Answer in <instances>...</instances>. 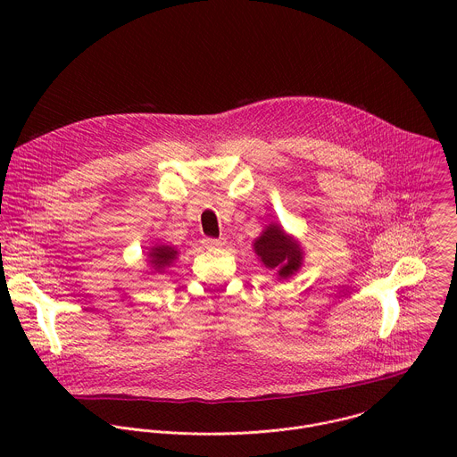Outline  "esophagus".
I'll use <instances>...</instances> for the list:
<instances>
[{
    "label": "esophagus",
    "mask_w": 457,
    "mask_h": 457,
    "mask_svg": "<svg viewBox=\"0 0 457 457\" xmlns=\"http://www.w3.org/2000/svg\"><path fill=\"white\" fill-rule=\"evenodd\" d=\"M203 244H204V247H208V249H219V247H222V245H224V242H222V240L210 238V237H206V238L203 240Z\"/></svg>",
    "instance_id": "esophagus-1"
}]
</instances>
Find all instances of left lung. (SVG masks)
I'll list each match as a JSON object with an SVG mask.
<instances>
[{"label": "left lung", "mask_w": 457, "mask_h": 457, "mask_svg": "<svg viewBox=\"0 0 457 457\" xmlns=\"http://www.w3.org/2000/svg\"><path fill=\"white\" fill-rule=\"evenodd\" d=\"M254 253L270 270H277L280 278L295 275L302 268L303 251L278 224H270L262 235L253 242Z\"/></svg>", "instance_id": "1"}]
</instances>
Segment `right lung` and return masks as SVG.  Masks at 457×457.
<instances>
[{"label": "right lung", "mask_w": 457, "mask_h": 457, "mask_svg": "<svg viewBox=\"0 0 457 457\" xmlns=\"http://www.w3.org/2000/svg\"><path fill=\"white\" fill-rule=\"evenodd\" d=\"M150 256V264L155 271L162 273L168 266L173 264V260L177 258V249L171 247V245H164V244H159V245H154L148 253Z\"/></svg>", "instance_id": "obj_1"}]
</instances>
